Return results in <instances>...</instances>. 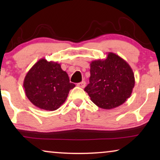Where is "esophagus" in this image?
<instances>
[{
	"label": "esophagus",
	"instance_id": "1",
	"mask_svg": "<svg viewBox=\"0 0 160 160\" xmlns=\"http://www.w3.org/2000/svg\"><path fill=\"white\" fill-rule=\"evenodd\" d=\"M85 85H86V82H85L84 81H83V82L78 83L77 84V86L79 87H82V88H84V87H85Z\"/></svg>",
	"mask_w": 160,
	"mask_h": 160
}]
</instances>
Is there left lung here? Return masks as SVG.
Wrapping results in <instances>:
<instances>
[{"label": "left lung", "instance_id": "obj_1", "mask_svg": "<svg viewBox=\"0 0 160 160\" xmlns=\"http://www.w3.org/2000/svg\"><path fill=\"white\" fill-rule=\"evenodd\" d=\"M134 86L135 76L130 65L117 54L108 52L106 59L90 63L89 84L84 91L96 106L111 109L130 97Z\"/></svg>", "mask_w": 160, "mask_h": 160}]
</instances>
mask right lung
I'll return each instance as SVG.
<instances>
[{"label": "right lung", "instance_id": "obj_1", "mask_svg": "<svg viewBox=\"0 0 160 160\" xmlns=\"http://www.w3.org/2000/svg\"><path fill=\"white\" fill-rule=\"evenodd\" d=\"M76 85L60 64L41 59L29 70L24 79L25 95L34 106L55 111L64 103L69 91Z\"/></svg>", "mask_w": 160, "mask_h": 160}]
</instances>
